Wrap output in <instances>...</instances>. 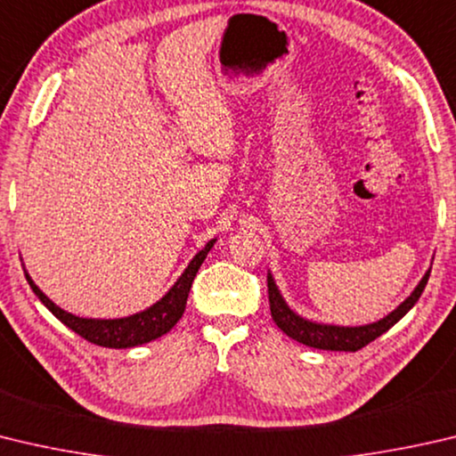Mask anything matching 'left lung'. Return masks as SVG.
Instances as JSON below:
<instances>
[{"instance_id":"left-lung-1","label":"left lung","mask_w":456,"mask_h":456,"mask_svg":"<svg viewBox=\"0 0 456 456\" xmlns=\"http://www.w3.org/2000/svg\"><path fill=\"white\" fill-rule=\"evenodd\" d=\"M430 275V269L425 273L423 279L419 281L407 299H404L399 307L391 311L387 317L379 319L375 322H369V325H359V327H341V325H327V322H317L311 319H305L301 314H297L291 307H289L287 301L281 295L279 287L273 279L271 271L267 273V287H269V305H271V317L277 322V327L283 330L287 337L295 338L297 343H303L313 349H322V351H359L362 346L375 341L377 337L387 333L395 322H399L404 314H407L419 297L423 295L427 281Z\"/></svg>"}]
</instances>
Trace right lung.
<instances>
[{
	"instance_id": "1",
	"label": "right lung",
	"mask_w": 456,
	"mask_h": 456,
	"mask_svg": "<svg viewBox=\"0 0 456 456\" xmlns=\"http://www.w3.org/2000/svg\"><path fill=\"white\" fill-rule=\"evenodd\" d=\"M215 241H217V239H211V241L207 243L191 261H189L185 271L181 273V277L173 283V287L161 297L159 301L153 303L151 307L121 319H86V317H77V314L63 311L61 307H57V305L49 299V297L41 291L36 283H33L29 273L26 269L23 271H26V279L31 287V291L37 295V299L44 303L65 327L76 330L79 337H84L86 341L94 345L107 346V349H129V346L155 341V338L169 333V330L177 325V321L183 317L187 297H189V291H191L197 271H200L201 263L205 261L207 253L211 251Z\"/></svg>"
}]
</instances>
